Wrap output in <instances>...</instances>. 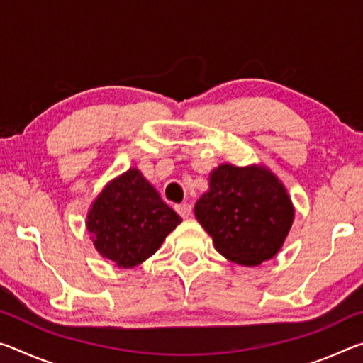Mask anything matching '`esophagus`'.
<instances>
[{
    "label": "esophagus",
    "mask_w": 363,
    "mask_h": 363,
    "mask_svg": "<svg viewBox=\"0 0 363 363\" xmlns=\"http://www.w3.org/2000/svg\"><path fill=\"white\" fill-rule=\"evenodd\" d=\"M174 208H176L177 214H179V216H181V218H184V219L190 218V214H192V206H190L189 203H181V205H176Z\"/></svg>",
    "instance_id": "1"
}]
</instances>
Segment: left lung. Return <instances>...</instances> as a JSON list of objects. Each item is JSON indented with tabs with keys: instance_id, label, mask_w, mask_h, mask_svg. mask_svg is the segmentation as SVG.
Masks as SVG:
<instances>
[{
	"instance_id": "8db88e82",
	"label": "left lung",
	"mask_w": 363,
	"mask_h": 363,
	"mask_svg": "<svg viewBox=\"0 0 363 363\" xmlns=\"http://www.w3.org/2000/svg\"><path fill=\"white\" fill-rule=\"evenodd\" d=\"M208 186L194 213L213 237L214 248L247 267L272 259L294 220V206L284 182L262 163H223L210 173Z\"/></svg>"
}]
</instances>
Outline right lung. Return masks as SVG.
Masks as SVG:
<instances>
[{"label":"right lung","instance_id":"add662e5","mask_svg":"<svg viewBox=\"0 0 363 363\" xmlns=\"http://www.w3.org/2000/svg\"><path fill=\"white\" fill-rule=\"evenodd\" d=\"M182 223L138 168L108 181L91 203L86 229L94 248L116 267L149 259Z\"/></svg>","mask_w":363,"mask_h":363}]
</instances>
